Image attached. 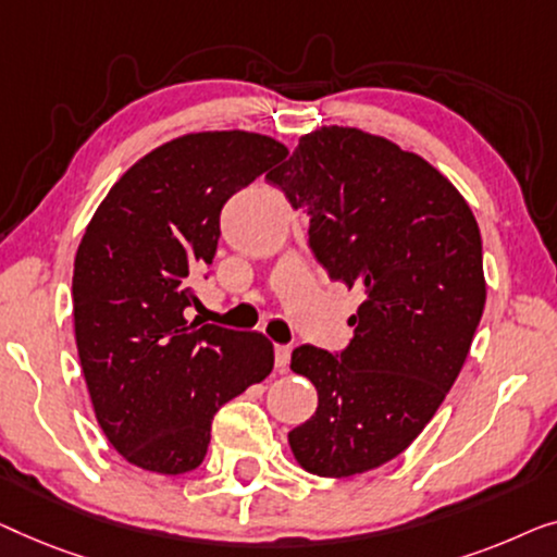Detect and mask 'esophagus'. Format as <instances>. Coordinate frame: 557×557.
<instances>
[{"label":"esophagus","mask_w":557,"mask_h":557,"mask_svg":"<svg viewBox=\"0 0 557 557\" xmlns=\"http://www.w3.org/2000/svg\"><path fill=\"white\" fill-rule=\"evenodd\" d=\"M289 354H293V346H275V368L280 373L287 371Z\"/></svg>","instance_id":"1"}]
</instances>
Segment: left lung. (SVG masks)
I'll return each mask as SVG.
<instances>
[{"instance_id":"left-lung-1","label":"left lung","mask_w":557,"mask_h":557,"mask_svg":"<svg viewBox=\"0 0 557 557\" xmlns=\"http://www.w3.org/2000/svg\"><path fill=\"white\" fill-rule=\"evenodd\" d=\"M268 178L308 211L331 280L366 293L341 354L293 350L318 409L289 449L318 476L363 474L424 432L465 366L487 297L480 226L432 163L358 128L308 133Z\"/></svg>"}]
</instances>
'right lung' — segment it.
<instances>
[{
  "instance_id": "add662e5",
  "label": "right lung",
  "mask_w": 557,
  "mask_h": 557,
  "mask_svg": "<svg viewBox=\"0 0 557 557\" xmlns=\"http://www.w3.org/2000/svg\"><path fill=\"white\" fill-rule=\"evenodd\" d=\"M287 156L247 131L189 133L125 171L75 255L77 356L113 449L159 474L197 469L211 419L275 366L262 333L186 318L191 275L216 255L232 194Z\"/></svg>"
}]
</instances>
